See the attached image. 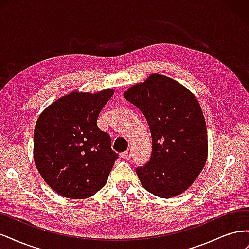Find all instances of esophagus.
Returning a JSON list of instances; mask_svg holds the SVG:
<instances>
[{"label": "esophagus", "instance_id": "1", "mask_svg": "<svg viewBox=\"0 0 249 249\" xmlns=\"http://www.w3.org/2000/svg\"><path fill=\"white\" fill-rule=\"evenodd\" d=\"M131 156H132V150L131 149H127V150H125L124 153L122 154V158H124V159H125V160H129Z\"/></svg>", "mask_w": 249, "mask_h": 249}]
</instances>
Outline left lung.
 <instances>
[{"instance_id":"obj_1","label":"left lung","mask_w":249,"mask_h":249,"mask_svg":"<svg viewBox=\"0 0 249 249\" xmlns=\"http://www.w3.org/2000/svg\"><path fill=\"white\" fill-rule=\"evenodd\" d=\"M144 115L152 135L149 161L136 168L142 186L170 198L197 178L208 158L206 120L195 95L171 78L153 73L124 91Z\"/></svg>"}]
</instances>
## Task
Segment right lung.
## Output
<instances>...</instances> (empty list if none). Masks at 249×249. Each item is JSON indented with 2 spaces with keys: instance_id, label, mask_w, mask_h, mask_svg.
I'll return each mask as SVG.
<instances>
[{
  "instance_id": "right-lung-1",
  "label": "right lung",
  "mask_w": 249,
  "mask_h": 249,
  "mask_svg": "<svg viewBox=\"0 0 249 249\" xmlns=\"http://www.w3.org/2000/svg\"><path fill=\"white\" fill-rule=\"evenodd\" d=\"M114 90L72 91L42 111L34 129L37 170L53 190L66 198L84 199L106 185L118 158L111 138L96 124Z\"/></svg>"
}]
</instances>
